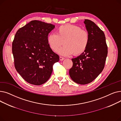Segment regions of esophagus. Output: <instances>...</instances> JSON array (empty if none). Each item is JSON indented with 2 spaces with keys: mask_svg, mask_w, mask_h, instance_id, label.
I'll return each instance as SVG.
<instances>
[{
  "mask_svg": "<svg viewBox=\"0 0 121 121\" xmlns=\"http://www.w3.org/2000/svg\"><path fill=\"white\" fill-rule=\"evenodd\" d=\"M59 59H60V61H63V60H64V57H60V58H59Z\"/></svg>",
  "mask_w": 121,
  "mask_h": 121,
  "instance_id": "34e87169",
  "label": "esophagus"
}]
</instances>
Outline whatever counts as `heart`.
Returning <instances> with one entry per match:
<instances>
[{
  "label": "heart",
  "mask_w": 121,
  "mask_h": 121,
  "mask_svg": "<svg viewBox=\"0 0 121 121\" xmlns=\"http://www.w3.org/2000/svg\"><path fill=\"white\" fill-rule=\"evenodd\" d=\"M50 48L57 52L63 45L58 53L63 56H69L74 54L79 55L86 49L89 43V34L88 31L82 29L77 25L65 24L56 30V34H50L47 39Z\"/></svg>",
  "instance_id": "b5f03b06"
}]
</instances>
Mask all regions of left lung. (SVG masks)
<instances>
[{"instance_id": "8db88e82", "label": "left lung", "mask_w": 121, "mask_h": 121, "mask_svg": "<svg viewBox=\"0 0 121 121\" xmlns=\"http://www.w3.org/2000/svg\"><path fill=\"white\" fill-rule=\"evenodd\" d=\"M84 23L89 43L83 53L72 59L73 65L69 70L72 79L81 85L90 83L103 71L108 52L104 32L90 20H85Z\"/></svg>"}]
</instances>
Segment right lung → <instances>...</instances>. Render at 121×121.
Listing matches in <instances>:
<instances>
[{
    "instance_id": "add662e5",
    "label": "right lung",
    "mask_w": 121,
    "mask_h": 121,
    "mask_svg": "<svg viewBox=\"0 0 121 121\" xmlns=\"http://www.w3.org/2000/svg\"><path fill=\"white\" fill-rule=\"evenodd\" d=\"M55 25L39 21H32L16 33L12 43L15 67L28 83L40 85L52 74L53 65L59 57L48 43V34Z\"/></svg>"
}]
</instances>
